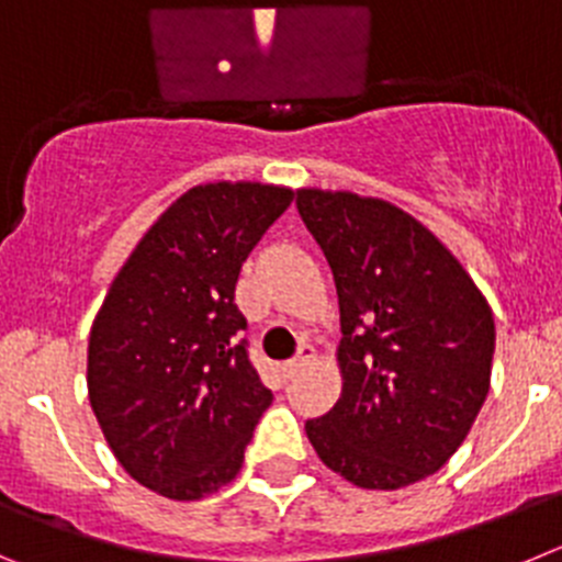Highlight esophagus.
<instances>
[{"label":"esophagus","mask_w":562,"mask_h":562,"mask_svg":"<svg viewBox=\"0 0 562 562\" xmlns=\"http://www.w3.org/2000/svg\"><path fill=\"white\" fill-rule=\"evenodd\" d=\"M316 361V350H313V344H302L300 352L291 358V361L282 363V372H285V378H293L296 372H302V369L307 367V363Z\"/></svg>","instance_id":"esophagus-1"}]
</instances>
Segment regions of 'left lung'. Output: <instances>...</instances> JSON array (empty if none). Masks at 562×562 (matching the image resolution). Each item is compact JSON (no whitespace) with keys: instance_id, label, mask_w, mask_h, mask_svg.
<instances>
[{"instance_id":"obj_1","label":"left lung","mask_w":562,"mask_h":562,"mask_svg":"<svg viewBox=\"0 0 562 562\" xmlns=\"http://www.w3.org/2000/svg\"><path fill=\"white\" fill-rule=\"evenodd\" d=\"M341 307V397L305 434L363 490H401L457 453L490 392L495 322L484 293L431 229L350 190L300 187Z\"/></svg>"}]
</instances>
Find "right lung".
I'll return each instance as SVG.
<instances>
[{
	"label": "right lung",
	"instance_id": "obj_1",
	"mask_svg": "<svg viewBox=\"0 0 562 562\" xmlns=\"http://www.w3.org/2000/svg\"><path fill=\"white\" fill-rule=\"evenodd\" d=\"M262 181L190 187L161 212L117 271L94 316L89 403L134 482L199 502L240 473L274 394L249 363L235 305L240 266L291 206Z\"/></svg>",
	"mask_w": 562,
	"mask_h": 562
}]
</instances>
